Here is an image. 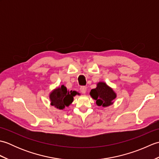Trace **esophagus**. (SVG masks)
<instances>
[{"label": "esophagus", "mask_w": 159, "mask_h": 159, "mask_svg": "<svg viewBox=\"0 0 159 159\" xmlns=\"http://www.w3.org/2000/svg\"><path fill=\"white\" fill-rule=\"evenodd\" d=\"M80 92H81L82 93H84V94H85V93H86V92H87V87H85V86H82V87H80Z\"/></svg>", "instance_id": "obj_1"}]
</instances>
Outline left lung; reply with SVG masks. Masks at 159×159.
I'll return each instance as SVG.
<instances>
[{"instance_id":"obj_1","label":"left lung","mask_w":159,"mask_h":159,"mask_svg":"<svg viewBox=\"0 0 159 159\" xmlns=\"http://www.w3.org/2000/svg\"><path fill=\"white\" fill-rule=\"evenodd\" d=\"M91 97L96 100L98 106L107 107L113 104V100L117 97L116 93L111 87L104 82H98L95 89L91 90Z\"/></svg>"}]
</instances>
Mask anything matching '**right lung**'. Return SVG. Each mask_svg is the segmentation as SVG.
Instances as JSON below:
<instances>
[{
    "label": "right lung",
    "mask_w": 159,
    "mask_h": 159,
    "mask_svg": "<svg viewBox=\"0 0 159 159\" xmlns=\"http://www.w3.org/2000/svg\"><path fill=\"white\" fill-rule=\"evenodd\" d=\"M80 95L76 91H69L64 85L53 89L49 94L50 104L56 109L63 110L72 103L74 96Z\"/></svg>",
    "instance_id": "obj_1"
}]
</instances>
